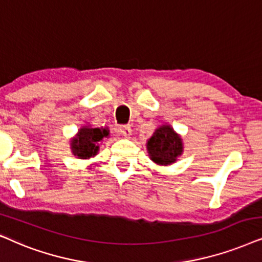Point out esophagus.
Returning a JSON list of instances; mask_svg holds the SVG:
<instances>
[{"label":"esophagus","mask_w":262,"mask_h":262,"mask_svg":"<svg viewBox=\"0 0 262 262\" xmlns=\"http://www.w3.org/2000/svg\"><path fill=\"white\" fill-rule=\"evenodd\" d=\"M119 132H120V135L124 136L125 138L130 137V136H131L130 125H123V126H120V128H119Z\"/></svg>","instance_id":"obj_1"}]
</instances>
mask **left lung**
<instances>
[{
    "label": "left lung",
    "mask_w": 262,
    "mask_h": 262,
    "mask_svg": "<svg viewBox=\"0 0 262 262\" xmlns=\"http://www.w3.org/2000/svg\"><path fill=\"white\" fill-rule=\"evenodd\" d=\"M147 150L156 165H172L183 154V141L171 125H162L148 139Z\"/></svg>",
    "instance_id": "1"
}]
</instances>
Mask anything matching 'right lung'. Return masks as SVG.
<instances>
[{
    "instance_id": "right-lung-1",
    "label": "right lung",
    "mask_w": 262,
    "mask_h": 262,
    "mask_svg": "<svg viewBox=\"0 0 262 262\" xmlns=\"http://www.w3.org/2000/svg\"><path fill=\"white\" fill-rule=\"evenodd\" d=\"M110 136V130L103 127L83 126L76 137L71 139V150L78 159H90L100 150V142Z\"/></svg>"
}]
</instances>
